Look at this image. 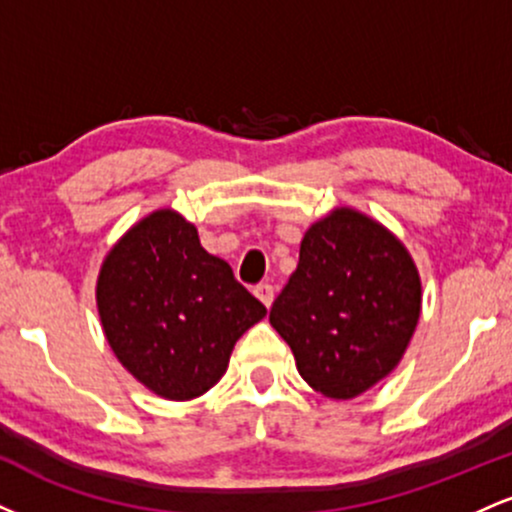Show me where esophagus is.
<instances>
[{
    "label": "esophagus",
    "mask_w": 512,
    "mask_h": 512,
    "mask_svg": "<svg viewBox=\"0 0 512 512\" xmlns=\"http://www.w3.org/2000/svg\"><path fill=\"white\" fill-rule=\"evenodd\" d=\"M255 296L260 298V301L269 308V305L274 303V286L272 284H257L255 286Z\"/></svg>",
    "instance_id": "1"
}]
</instances>
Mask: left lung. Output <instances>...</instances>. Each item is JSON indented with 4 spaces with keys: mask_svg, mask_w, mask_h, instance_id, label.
Listing matches in <instances>:
<instances>
[{
    "mask_svg": "<svg viewBox=\"0 0 512 512\" xmlns=\"http://www.w3.org/2000/svg\"><path fill=\"white\" fill-rule=\"evenodd\" d=\"M419 315L421 279L407 248L383 223L339 207L305 231L269 322L305 383L351 399L397 368Z\"/></svg>",
    "mask_w": 512,
    "mask_h": 512,
    "instance_id": "left-lung-1",
    "label": "left lung"
}]
</instances>
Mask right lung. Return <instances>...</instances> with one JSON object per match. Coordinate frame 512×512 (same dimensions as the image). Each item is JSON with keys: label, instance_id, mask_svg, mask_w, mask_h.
<instances>
[{"label": "right lung", "instance_id": "1", "mask_svg": "<svg viewBox=\"0 0 512 512\" xmlns=\"http://www.w3.org/2000/svg\"><path fill=\"white\" fill-rule=\"evenodd\" d=\"M96 303L117 361L175 402L219 383L233 346L267 315L173 209L144 216L117 240L101 264Z\"/></svg>", "mask_w": 512, "mask_h": 512}]
</instances>
